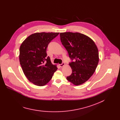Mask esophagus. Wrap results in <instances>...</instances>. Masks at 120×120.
Wrapping results in <instances>:
<instances>
[{"mask_svg":"<svg viewBox=\"0 0 120 120\" xmlns=\"http://www.w3.org/2000/svg\"><path fill=\"white\" fill-rule=\"evenodd\" d=\"M65 64L64 63H62L61 64H59V66H60L61 67H63Z\"/></svg>","mask_w":120,"mask_h":120,"instance_id":"34e87169","label":"esophagus"}]
</instances>
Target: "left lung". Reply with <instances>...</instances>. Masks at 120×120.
Masks as SVG:
<instances>
[{"label": "left lung", "mask_w": 120, "mask_h": 120, "mask_svg": "<svg viewBox=\"0 0 120 120\" xmlns=\"http://www.w3.org/2000/svg\"><path fill=\"white\" fill-rule=\"evenodd\" d=\"M62 45L74 61L69 63L72 73L66 79L79 85L86 82L94 74L99 62L97 47L88 36L80 33H60Z\"/></svg>", "instance_id": "left-lung-1"}]
</instances>
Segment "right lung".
<instances>
[{
	"label": "right lung",
	"instance_id": "right-lung-1",
	"mask_svg": "<svg viewBox=\"0 0 120 120\" xmlns=\"http://www.w3.org/2000/svg\"><path fill=\"white\" fill-rule=\"evenodd\" d=\"M59 33H36L28 37L19 49V61L23 71L28 80L38 86L46 84L57 70L47 56L49 43Z\"/></svg>",
	"mask_w": 120,
	"mask_h": 120
}]
</instances>
